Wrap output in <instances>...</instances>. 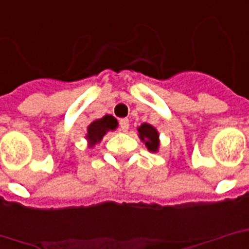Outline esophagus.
I'll use <instances>...</instances> for the list:
<instances>
[{"instance_id": "34e87169", "label": "esophagus", "mask_w": 249, "mask_h": 249, "mask_svg": "<svg viewBox=\"0 0 249 249\" xmlns=\"http://www.w3.org/2000/svg\"><path fill=\"white\" fill-rule=\"evenodd\" d=\"M120 129L123 132H126L129 129V120L128 119H121L120 120Z\"/></svg>"}]
</instances>
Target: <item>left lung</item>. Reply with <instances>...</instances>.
<instances>
[{
    "label": "left lung",
    "instance_id": "1",
    "mask_svg": "<svg viewBox=\"0 0 249 249\" xmlns=\"http://www.w3.org/2000/svg\"><path fill=\"white\" fill-rule=\"evenodd\" d=\"M137 132H139V137L140 140L145 144L146 149L152 153H156L159 152V148H160V135L157 129L151 124H141L139 128H137Z\"/></svg>",
    "mask_w": 249,
    "mask_h": 249
}]
</instances>
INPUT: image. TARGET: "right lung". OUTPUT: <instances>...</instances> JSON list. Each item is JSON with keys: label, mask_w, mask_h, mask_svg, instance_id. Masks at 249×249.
<instances>
[{"label": "right lung", "mask_w": 249, "mask_h": 249, "mask_svg": "<svg viewBox=\"0 0 249 249\" xmlns=\"http://www.w3.org/2000/svg\"><path fill=\"white\" fill-rule=\"evenodd\" d=\"M119 126L117 120L114 119L112 114H105L101 119H97L92 121L90 124L88 125L87 135L85 139L88 141V146L93 148V146L101 142L103 137L110 130H114Z\"/></svg>", "instance_id": "add662e5"}]
</instances>
